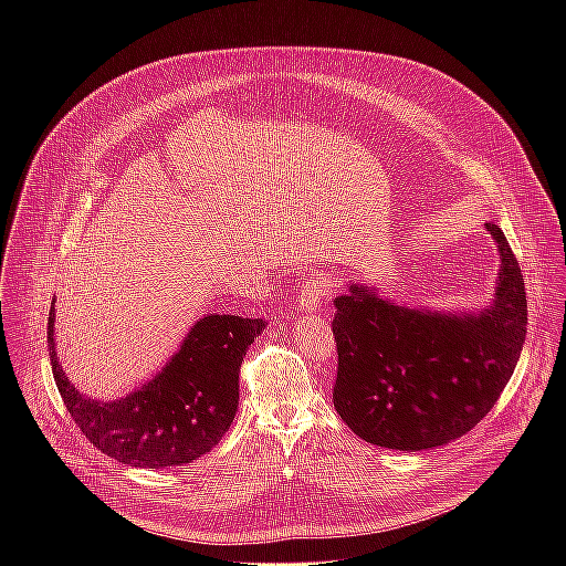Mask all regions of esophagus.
Instances as JSON below:
<instances>
[{
    "instance_id": "34e87169",
    "label": "esophagus",
    "mask_w": 566,
    "mask_h": 566,
    "mask_svg": "<svg viewBox=\"0 0 566 566\" xmlns=\"http://www.w3.org/2000/svg\"><path fill=\"white\" fill-rule=\"evenodd\" d=\"M329 293H332V284H329L327 277L308 280L302 289V295H300V308H304V311L319 308Z\"/></svg>"
}]
</instances>
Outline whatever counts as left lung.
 Wrapping results in <instances>:
<instances>
[{
  "instance_id": "1",
  "label": "left lung",
  "mask_w": 566,
  "mask_h": 566,
  "mask_svg": "<svg viewBox=\"0 0 566 566\" xmlns=\"http://www.w3.org/2000/svg\"><path fill=\"white\" fill-rule=\"evenodd\" d=\"M486 228L502 264L481 311L412 308L360 282L334 300V406L367 443L408 452L450 443L493 410L511 380L526 338V291L502 228Z\"/></svg>"
}]
</instances>
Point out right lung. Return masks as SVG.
Segmentation results:
<instances>
[{"label":"right lung","mask_w":566,"mask_h":566,"mask_svg":"<svg viewBox=\"0 0 566 566\" xmlns=\"http://www.w3.org/2000/svg\"><path fill=\"white\" fill-rule=\"evenodd\" d=\"M262 317H199L177 354L145 385L98 400L69 380L55 345V297L49 311V356L57 391L83 434L107 457L134 468L186 465L228 432L239 406V367L266 329Z\"/></svg>","instance_id":"add662e5"}]
</instances>
